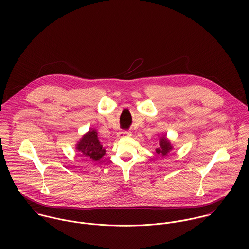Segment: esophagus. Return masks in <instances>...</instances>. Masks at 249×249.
I'll return each instance as SVG.
<instances>
[{
  "label": "esophagus",
  "mask_w": 249,
  "mask_h": 249,
  "mask_svg": "<svg viewBox=\"0 0 249 249\" xmlns=\"http://www.w3.org/2000/svg\"><path fill=\"white\" fill-rule=\"evenodd\" d=\"M128 136H131V131H129V130H121L118 133V137H120V138L128 137Z\"/></svg>",
  "instance_id": "1"
}]
</instances>
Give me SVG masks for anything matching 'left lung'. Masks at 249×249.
<instances>
[{
	"label": "left lung",
	"mask_w": 249,
	"mask_h": 249,
	"mask_svg": "<svg viewBox=\"0 0 249 249\" xmlns=\"http://www.w3.org/2000/svg\"><path fill=\"white\" fill-rule=\"evenodd\" d=\"M172 149V147L170 146V143L169 141L165 138V137H162L160 139V148H158L156 150V152L159 154V155H161L162 157L166 156L167 153Z\"/></svg>",
	"instance_id": "obj_1"
}]
</instances>
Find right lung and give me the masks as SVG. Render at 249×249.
I'll return each mask as SVG.
<instances>
[{
	"label": "right lung",
	"mask_w": 249,
	"mask_h": 249,
	"mask_svg": "<svg viewBox=\"0 0 249 249\" xmlns=\"http://www.w3.org/2000/svg\"><path fill=\"white\" fill-rule=\"evenodd\" d=\"M77 150L88 160L97 161L105 154V150L99 143L95 130H89L77 144Z\"/></svg>",
	"instance_id": "add662e5"
}]
</instances>
